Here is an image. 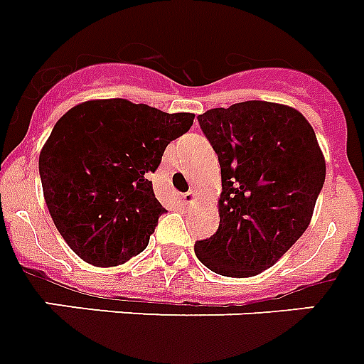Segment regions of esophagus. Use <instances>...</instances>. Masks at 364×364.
Segmentation results:
<instances>
[{
	"instance_id": "34e87169",
	"label": "esophagus",
	"mask_w": 364,
	"mask_h": 364,
	"mask_svg": "<svg viewBox=\"0 0 364 364\" xmlns=\"http://www.w3.org/2000/svg\"><path fill=\"white\" fill-rule=\"evenodd\" d=\"M184 203L186 205H193V203H196V199H197V191L196 190H190L188 191V193H184Z\"/></svg>"
}]
</instances>
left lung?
Returning a JSON list of instances; mask_svg holds the SVG:
<instances>
[{"mask_svg": "<svg viewBox=\"0 0 364 364\" xmlns=\"http://www.w3.org/2000/svg\"><path fill=\"white\" fill-rule=\"evenodd\" d=\"M222 167L220 228L196 242L216 274L250 278L269 269L306 231L325 182L310 122L289 105L244 101L197 116Z\"/></svg>", "mask_w": 364, "mask_h": 364, "instance_id": "left-lung-1", "label": "left lung"}]
</instances>
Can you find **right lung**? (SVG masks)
<instances>
[{
	"label": "right lung",
	"instance_id": "add662e5",
	"mask_svg": "<svg viewBox=\"0 0 364 364\" xmlns=\"http://www.w3.org/2000/svg\"><path fill=\"white\" fill-rule=\"evenodd\" d=\"M193 118L127 100H90L56 122L41 148V184L52 222L80 259L107 269L146 248L165 212L148 176Z\"/></svg>",
	"mask_w": 364,
	"mask_h": 364
}]
</instances>
